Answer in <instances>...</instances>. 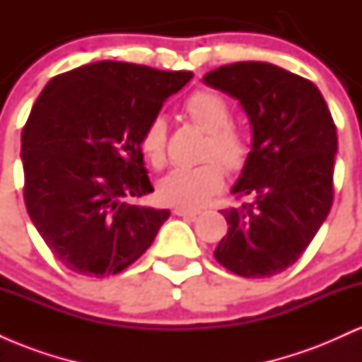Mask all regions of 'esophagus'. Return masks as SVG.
I'll return each instance as SVG.
<instances>
[{"label":"esophagus","mask_w":362,"mask_h":362,"mask_svg":"<svg viewBox=\"0 0 362 362\" xmlns=\"http://www.w3.org/2000/svg\"><path fill=\"white\" fill-rule=\"evenodd\" d=\"M173 214H177V216H184V218H190V219H194V218H197L199 214V211H192V209H187V207H173Z\"/></svg>","instance_id":"1"}]
</instances>
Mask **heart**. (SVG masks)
<instances>
[{"mask_svg": "<svg viewBox=\"0 0 362 362\" xmlns=\"http://www.w3.org/2000/svg\"><path fill=\"white\" fill-rule=\"evenodd\" d=\"M184 112L195 126L204 129L206 163L197 167L175 168L158 184L163 202L187 209L202 207L224 185L222 161L230 172H242L250 158V141L240 127L230 124L231 110L221 95L211 90H197L184 102ZM141 151L153 167H163L167 158V124L161 117L149 120L141 136ZM219 159L218 162L212 158Z\"/></svg>", "mask_w": 362, "mask_h": 362, "instance_id": "heart-1", "label": "heart"}]
</instances>
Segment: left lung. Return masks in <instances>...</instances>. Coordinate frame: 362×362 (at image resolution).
Here are the masks:
<instances>
[{
  "mask_svg": "<svg viewBox=\"0 0 362 362\" xmlns=\"http://www.w3.org/2000/svg\"><path fill=\"white\" fill-rule=\"evenodd\" d=\"M231 95L252 124V151L231 192L252 202L221 211L228 235L214 257L242 277H271L293 265L334 201L337 129L306 78L269 62H235L204 74Z\"/></svg>",
  "mask_w": 362,
  "mask_h": 362,
  "instance_id": "1",
  "label": "left lung"
}]
</instances>
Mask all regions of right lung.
<instances>
[{
    "label": "right lung",
    "mask_w": 362,
    "mask_h": 362,
    "mask_svg": "<svg viewBox=\"0 0 362 362\" xmlns=\"http://www.w3.org/2000/svg\"><path fill=\"white\" fill-rule=\"evenodd\" d=\"M190 71L100 61L54 76L22 132L23 199L69 271L110 276L148 250L170 211L131 199L153 192L141 136Z\"/></svg>",
    "instance_id": "right-lung-1"
}]
</instances>
